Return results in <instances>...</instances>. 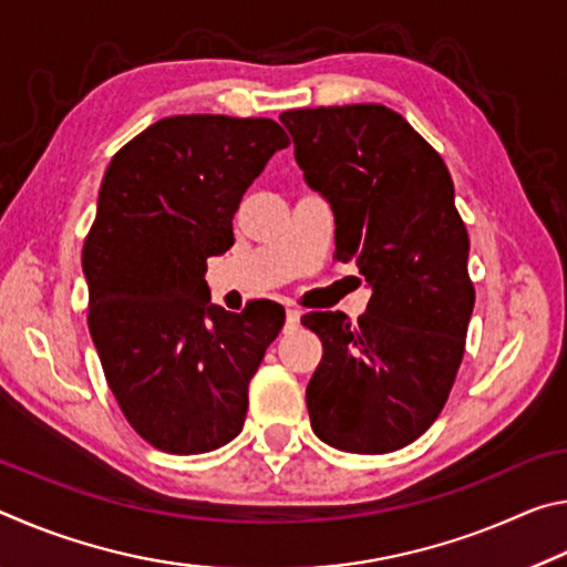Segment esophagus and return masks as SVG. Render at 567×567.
<instances>
[{"mask_svg":"<svg viewBox=\"0 0 567 567\" xmlns=\"http://www.w3.org/2000/svg\"><path fill=\"white\" fill-rule=\"evenodd\" d=\"M297 324H300V310H287V315H285V332L295 330Z\"/></svg>","mask_w":567,"mask_h":567,"instance_id":"obj_1","label":"esophagus"}]
</instances>
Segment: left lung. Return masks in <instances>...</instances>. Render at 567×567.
Returning a JSON list of instances; mask_svg holds the SVG:
<instances>
[{
	"instance_id": "8db88e82",
	"label": "left lung",
	"mask_w": 567,
	"mask_h": 567,
	"mask_svg": "<svg viewBox=\"0 0 567 567\" xmlns=\"http://www.w3.org/2000/svg\"><path fill=\"white\" fill-rule=\"evenodd\" d=\"M305 182L334 215V257L354 260L372 297L302 318L322 340L307 385L315 435L344 453L382 455L437 420L465 352L475 287L470 239L443 157L385 104L290 110Z\"/></svg>"
}]
</instances>
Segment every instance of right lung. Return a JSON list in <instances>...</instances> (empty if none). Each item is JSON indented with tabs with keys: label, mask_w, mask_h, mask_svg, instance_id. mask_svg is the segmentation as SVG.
<instances>
[{
	"label": "right lung",
	"mask_w": 567,
	"mask_h": 567,
	"mask_svg": "<svg viewBox=\"0 0 567 567\" xmlns=\"http://www.w3.org/2000/svg\"><path fill=\"white\" fill-rule=\"evenodd\" d=\"M287 145L275 120L177 114L104 172L82 249L87 322L112 395L152 447L209 453L245 425L249 380L285 310L209 302L207 257L233 247L239 199Z\"/></svg>",
	"instance_id": "1"
}]
</instances>
